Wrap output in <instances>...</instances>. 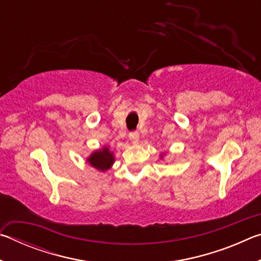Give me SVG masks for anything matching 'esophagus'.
I'll list each match as a JSON object with an SVG mask.
<instances>
[{
    "instance_id": "obj_1",
    "label": "esophagus",
    "mask_w": 261,
    "mask_h": 261,
    "mask_svg": "<svg viewBox=\"0 0 261 261\" xmlns=\"http://www.w3.org/2000/svg\"><path fill=\"white\" fill-rule=\"evenodd\" d=\"M129 138L131 139V141L134 144H136V143H138V140H139V134L138 132H131V134L129 135Z\"/></svg>"
}]
</instances>
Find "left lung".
<instances>
[{
	"label": "left lung",
	"mask_w": 261,
	"mask_h": 261,
	"mask_svg": "<svg viewBox=\"0 0 261 261\" xmlns=\"http://www.w3.org/2000/svg\"><path fill=\"white\" fill-rule=\"evenodd\" d=\"M165 155H166V153H161V155H160V158L162 159V158H163V156H165Z\"/></svg>",
	"instance_id": "left-lung-1"
}]
</instances>
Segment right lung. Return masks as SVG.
<instances>
[{
  "mask_svg": "<svg viewBox=\"0 0 261 261\" xmlns=\"http://www.w3.org/2000/svg\"><path fill=\"white\" fill-rule=\"evenodd\" d=\"M86 162L90 163L96 170L105 173V171H107L113 167L115 162V155L107 146H103L92 152L90 156H87Z\"/></svg>",
  "mask_w": 261,
  "mask_h": 261,
  "instance_id": "right-lung-1",
  "label": "right lung"
}]
</instances>
